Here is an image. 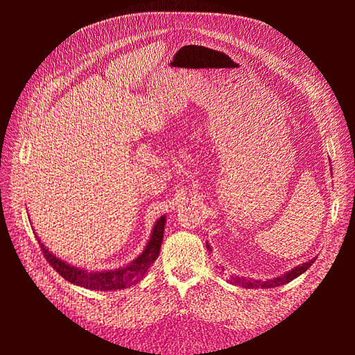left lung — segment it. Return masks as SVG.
Listing matches in <instances>:
<instances>
[{"label":"left lung","mask_w":355,"mask_h":355,"mask_svg":"<svg viewBox=\"0 0 355 355\" xmlns=\"http://www.w3.org/2000/svg\"><path fill=\"white\" fill-rule=\"evenodd\" d=\"M207 249H210L209 243H206ZM315 262V257L314 259H311L309 262H305L302 265H299L296 268H293L292 271L286 272L282 277H277L272 278V280H266V282H256V280H249V278H244V277H231V282L237 286L245 287V288H256V287H261V288H270V287H278V286H283L286 283H290L292 280H295L296 277H299L300 274H304L308 268Z\"/></svg>","instance_id":"1"}]
</instances>
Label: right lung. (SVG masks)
Instances as JSON below:
<instances>
[{
    "label": "right lung",
    "instance_id": "obj_1",
    "mask_svg": "<svg viewBox=\"0 0 355 355\" xmlns=\"http://www.w3.org/2000/svg\"><path fill=\"white\" fill-rule=\"evenodd\" d=\"M164 223H166V216H161L155 223L151 239H149V243L146 244L142 254L139 256L137 259H135L130 265L120 268V270H115V271L87 272L85 270L71 266L69 263L60 261L55 254H51L49 249H46L44 244L40 241V239L37 240L41 245L42 254H44L47 262L53 266V270H56L63 278H65V280L85 288L103 290L105 292V290H118V288L130 287L146 274L149 266L157 261V257L159 254V247H161V243H163Z\"/></svg>",
    "mask_w": 355,
    "mask_h": 355
}]
</instances>
